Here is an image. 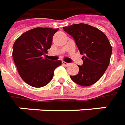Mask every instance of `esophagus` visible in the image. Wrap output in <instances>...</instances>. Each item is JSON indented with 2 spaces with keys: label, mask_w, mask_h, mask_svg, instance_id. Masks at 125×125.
<instances>
[{
  "label": "esophagus",
  "mask_w": 125,
  "mask_h": 125,
  "mask_svg": "<svg viewBox=\"0 0 125 125\" xmlns=\"http://www.w3.org/2000/svg\"><path fill=\"white\" fill-rule=\"evenodd\" d=\"M62 65H65V66H68V65H70V63H68V62H66L65 61H63L62 62Z\"/></svg>",
  "instance_id": "34e87169"
}]
</instances>
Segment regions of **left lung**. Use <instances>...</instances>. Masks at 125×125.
Segmentation results:
<instances>
[{"label":"left lung","mask_w":125,"mask_h":125,"mask_svg":"<svg viewBox=\"0 0 125 125\" xmlns=\"http://www.w3.org/2000/svg\"><path fill=\"white\" fill-rule=\"evenodd\" d=\"M63 30L73 37L80 53L83 55V64L79 65L78 74L70 76V78L82 86L95 83L103 76L110 62L112 46L107 37L97 28L85 23L63 27Z\"/></svg>","instance_id":"obj_1"}]
</instances>
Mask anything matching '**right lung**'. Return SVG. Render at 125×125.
Wrapping results in <instances>:
<instances>
[{"instance_id":"right-lung-1","label":"right lung","mask_w":125,"mask_h":125,"mask_svg":"<svg viewBox=\"0 0 125 125\" xmlns=\"http://www.w3.org/2000/svg\"><path fill=\"white\" fill-rule=\"evenodd\" d=\"M58 28H35L23 33L13 45L12 57L19 74L27 84L41 88L53 77L54 70L60 60L44 58L50 49L53 36Z\"/></svg>"}]
</instances>
